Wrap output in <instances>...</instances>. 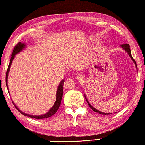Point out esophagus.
Instances as JSON below:
<instances>
[{"label":"esophagus","mask_w":145,"mask_h":145,"mask_svg":"<svg viewBox=\"0 0 145 145\" xmlns=\"http://www.w3.org/2000/svg\"><path fill=\"white\" fill-rule=\"evenodd\" d=\"M77 78H78V80H82L83 79V77H82V76L81 75H78Z\"/></svg>","instance_id":"esophagus-1"}]
</instances>
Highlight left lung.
I'll return each mask as SVG.
<instances>
[{
  "mask_svg": "<svg viewBox=\"0 0 145 145\" xmlns=\"http://www.w3.org/2000/svg\"><path fill=\"white\" fill-rule=\"evenodd\" d=\"M122 46L123 48V49H125L126 51L127 52V53L129 54V56L131 57V58L132 59V60L133 61H134V63H135V65L136 66V68H137V65H136V61H135V60L133 59V56H132V55H131V49H130V46H129V45L128 44H122ZM85 98H86V101H87V102H88V105L89 106V107L91 108L93 110L94 112H97V113H98V114H101V115H110V114H112V113L111 114H110V113H108V114H106V113H103V112H100V111H99V110H96V109H95L94 108V107H93V106H91V105L89 103V101H88V99H86V96H85Z\"/></svg>",
  "mask_w": 145,
  "mask_h": 145,
  "instance_id": "1",
  "label": "left lung"
}]
</instances>
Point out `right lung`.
<instances>
[{
    "label": "right lung",
    "instance_id": "add662e5",
    "mask_svg": "<svg viewBox=\"0 0 145 145\" xmlns=\"http://www.w3.org/2000/svg\"><path fill=\"white\" fill-rule=\"evenodd\" d=\"M25 45L24 44H22V42H18L16 45L15 46L14 49H13L12 53L11 54V57H10V63H9V67H8V68H7L6 75V86H7V89H8V88H7V77H8L9 69H10V65H11L12 60H13V59H14L15 54L18 53L19 52H20L23 48H25ZM63 84H64V80H62L61 82H60V84H59L58 88H57V93H56V101H55L53 106L52 107V108L46 114H44L42 115H30L28 114H25V113H23L22 112H21L20 110L18 108L17 106L14 104V106L16 107V108L18 111L21 113V114H23V115H25V116H27V117L33 118H37V119H42V118H49L50 117H51L54 114H56V112L57 111V110L59 109L60 105H61V99H62V97H63Z\"/></svg>",
    "mask_w": 145,
    "mask_h": 145
}]
</instances>
